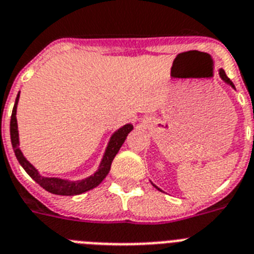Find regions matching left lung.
Segmentation results:
<instances>
[{"mask_svg":"<svg viewBox=\"0 0 254 254\" xmlns=\"http://www.w3.org/2000/svg\"><path fill=\"white\" fill-rule=\"evenodd\" d=\"M219 75H220V78H222V79H223L224 82H226V83H227V84H230L231 87H234V88H235L234 83H232V82H231V79H230V78H228L227 75H226V71H224L223 69H220V70H219ZM152 185H154V184H152ZM154 187H155L156 189H158V190H160L159 188L156 187V185H154Z\"/></svg>","mask_w":254,"mask_h":254,"instance_id":"8db88e82","label":"left lung"}]
</instances>
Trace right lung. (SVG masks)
<instances>
[{
  "instance_id": "right-lung-1",
  "label": "right lung",
  "mask_w": 254,
  "mask_h": 254,
  "mask_svg": "<svg viewBox=\"0 0 254 254\" xmlns=\"http://www.w3.org/2000/svg\"><path fill=\"white\" fill-rule=\"evenodd\" d=\"M18 100H19V94H18L15 99V104H14L13 113H11V120H10V138H11V145H13L16 159H18L20 166L23 167L27 174L30 175L31 179H34L41 188H44L45 190L49 191V193H53V194L77 195L98 187L106 179L107 175H108L112 160L115 159V156H116V154L121 148L125 139H127V135L133 130V125L127 124V125H124L123 127H120L119 130H116L112 134V137H111L108 142V146L106 148V152H104V156H103L102 163L99 166V170L94 175L87 177V179L78 181H69L64 180V179H59V177H44L39 174L38 170L24 158L22 151H20L19 134H18V124H16L15 116Z\"/></svg>"
}]
</instances>
